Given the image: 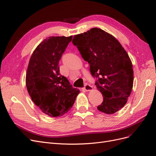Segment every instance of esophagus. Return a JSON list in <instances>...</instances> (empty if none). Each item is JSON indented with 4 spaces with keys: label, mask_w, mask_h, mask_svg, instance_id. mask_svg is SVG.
Returning <instances> with one entry per match:
<instances>
[{
    "label": "esophagus",
    "mask_w": 156,
    "mask_h": 156,
    "mask_svg": "<svg viewBox=\"0 0 156 156\" xmlns=\"http://www.w3.org/2000/svg\"><path fill=\"white\" fill-rule=\"evenodd\" d=\"M92 89H93L92 86H91V85H90L88 84V83L85 84L84 87H83V89L85 90V91H91V90H92Z\"/></svg>",
    "instance_id": "34e87169"
}]
</instances>
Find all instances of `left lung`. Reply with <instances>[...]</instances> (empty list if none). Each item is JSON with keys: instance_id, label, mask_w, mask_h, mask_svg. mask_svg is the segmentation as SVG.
<instances>
[{"instance_id": "1", "label": "left lung", "mask_w": 156, "mask_h": 156, "mask_svg": "<svg viewBox=\"0 0 156 156\" xmlns=\"http://www.w3.org/2000/svg\"><path fill=\"white\" fill-rule=\"evenodd\" d=\"M72 42L97 78L95 85L103 96L97 109L116 113L126 104L133 87V65L127 52L116 38L97 28L75 35Z\"/></svg>"}]
</instances>
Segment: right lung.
I'll return each mask as SVG.
<instances>
[{"instance_id":"right-lung-1","label":"right lung","mask_w":156,"mask_h":156,"mask_svg":"<svg viewBox=\"0 0 156 156\" xmlns=\"http://www.w3.org/2000/svg\"><path fill=\"white\" fill-rule=\"evenodd\" d=\"M73 36L49 37L40 43L30 59L26 76L28 92L43 113L62 116L73 105L80 90L59 73V61Z\"/></svg>"}]
</instances>
